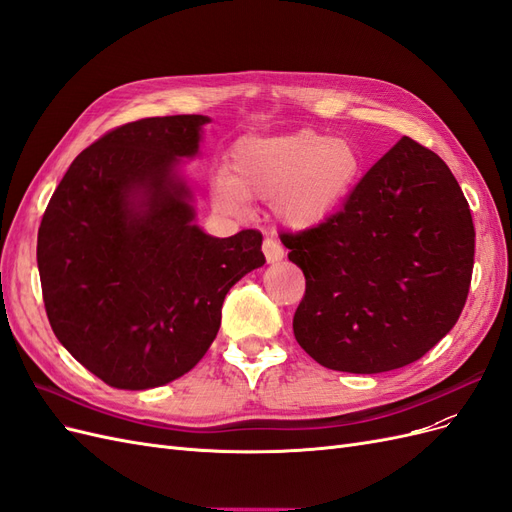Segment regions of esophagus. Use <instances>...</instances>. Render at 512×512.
Instances as JSON below:
<instances>
[{
	"label": "esophagus",
	"mask_w": 512,
	"mask_h": 512,
	"mask_svg": "<svg viewBox=\"0 0 512 512\" xmlns=\"http://www.w3.org/2000/svg\"><path fill=\"white\" fill-rule=\"evenodd\" d=\"M262 252H265L267 262H280L284 258V247L273 237H267L265 241H262Z\"/></svg>",
	"instance_id": "34e87169"
}]
</instances>
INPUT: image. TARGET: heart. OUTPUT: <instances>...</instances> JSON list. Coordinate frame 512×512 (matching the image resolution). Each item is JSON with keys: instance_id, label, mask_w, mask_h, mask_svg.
Listing matches in <instances>:
<instances>
[{"instance_id": "b5f03b06", "label": "heart", "mask_w": 512, "mask_h": 512, "mask_svg": "<svg viewBox=\"0 0 512 512\" xmlns=\"http://www.w3.org/2000/svg\"><path fill=\"white\" fill-rule=\"evenodd\" d=\"M361 170V153L346 138L316 130L247 136L232 147L228 173L213 177L211 203L222 215L241 218L250 198L273 200L277 218L303 230L346 203Z\"/></svg>"}]
</instances>
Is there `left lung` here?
Returning a JSON list of instances; mask_svg holds the SVG:
<instances>
[{
	"mask_svg": "<svg viewBox=\"0 0 512 512\" xmlns=\"http://www.w3.org/2000/svg\"><path fill=\"white\" fill-rule=\"evenodd\" d=\"M282 243L305 275L294 337L335 371L382 374L418 361L468 299L470 205L440 156L408 136L367 170L342 211L284 232Z\"/></svg>",
	"mask_w": 512,
	"mask_h": 512,
	"instance_id": "8db88e82",
	"label": "left lung"
}]
</instances>
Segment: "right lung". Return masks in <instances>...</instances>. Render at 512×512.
Masks as SVG:
<instances>
[{
  "mask_svg": "<svg viewBox=\"0 0 512 512\" xmlns=\"http://www.w3.org/2000/svg\"><path fill=\"white\" fill-rule=\"evenodd\" d=\"M205 115L149 117L106 132L59 181L38 230L51 329L115 389L181 378L220 331L226 292L265 265L262 235L218 239L194 224L179 173Z\"/></svg>",
  "mask_w": 512,
  "mask_h": 512,
  "instance_id": "obj_1",
  "label": "right lung"
}]
</instances>
